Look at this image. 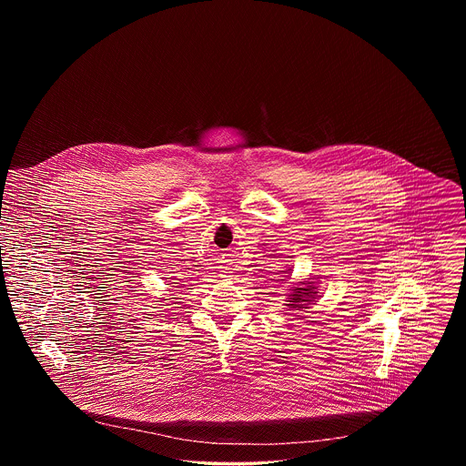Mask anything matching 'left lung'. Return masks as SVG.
<instances>
[{"label": "left lung", "mask_w": 466, "mask_h": 466, "mask_svg": "<svg viewBox=\"0 0 466 466\" xmlns=\"http://www.w3.org/2000/svg\"><path fill=\"white\" fill-rule=\"evenodd\" d=\"M302 285H308V287H295L293 289V293L289 295V308H293V309H304L309 302L314 300V297H316V287H312V283H302Z\"/></svg>", "instance_id": "obj_1"}]
</instances>
